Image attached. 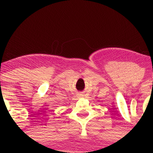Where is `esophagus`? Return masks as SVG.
<instances>
[{
	"label": "esophagus",
	"instance_id": "obj_1",
	"mask_svg": "<svg viewBox=\"0 0 153 153\" xmlns=\"http://www.w3.org/2000/svg\"><path fill=\"white\" fill-rule=\"evenodd\" d=\"M80 96H82V94H80Z\"/></svg>",
	"mask_w": 153,
	"mask_h": 153
}]
</instances>
